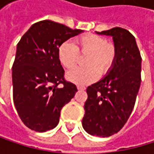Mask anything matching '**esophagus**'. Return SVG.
Wrapping results in <instances>:
<instances>
[{
    "instance_id": "1",
    "label": "esophagus",
    "mask_w": 154,
    "mask_h": 154,
    "mask_svg": "<svg viewBox=\"0 0 154 154\" xmlns=\"http://www.w3.org/2000/svg\"><path fill=\"white\" fill-rule=\"evenodd\" d=\"M78 90H79V91H85V90H86V88L83 87V86H78Z\"/></svg>"
}]
</instances>
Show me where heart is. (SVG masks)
Masks as SVG:
<instances>
[{"mask_svg":"<svg viewBox=\"0 0 154 154\" xmlns=\"http://www.w3.org/2000/svg\"><path fill=\"white\" fill-rule=\"evenodd\" d=\"M88 54L85 59L86 66H79L66 74V79L79 86L95 81L99 73L104 75L113 66L116 51L107 38L96 34H85L75 39V45L66 40L58 48V58L62 66L73 68L79 60V53Z\"/></svg>","mask_w":154,"mask_h":154,"instance_id":"heart-1","label":"heart"}]
</instances>
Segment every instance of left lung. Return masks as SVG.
Returning <instances> with one entry per match:
<instances>
[{
    "label": "left lung",
    "mask_w": 154,
    "mask_h": 154,
    "mask_svg": "<svg viewBox=\"0 0 154 154\" xmlns=\"http://www.w3.org/2000/svg\"><path fill=\"white\" fill-rule=\"evenodd\" d=\"M112 36L116 51L111 71L87 88L83 128L97 137L117 133L129 118L141 81V56L134 36L125 28L97 32Z\"/></svg>",
    "instance_id": "obj_1"
}]
</instances>
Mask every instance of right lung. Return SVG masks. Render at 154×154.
Masks as SVG:
<instances>
[{"label": "right lung", "instance_id": "obj_1", "mask_svg": "<svg viewBox=\"0 0 154 154\" xmlns=\"http://www.w3.org/2000/svg\"><path fill=\"white\" fill-rule=\"evenodd\" d=\"M81 32L43 20L32 25L17 44L12 68L13 97L18 116L28 128L37 132L54 128L62 108L78 91L75 84L64 79L58 48Z\"/></svg>", "mask_w": 154, "mask_h": 154}]
</instances>
